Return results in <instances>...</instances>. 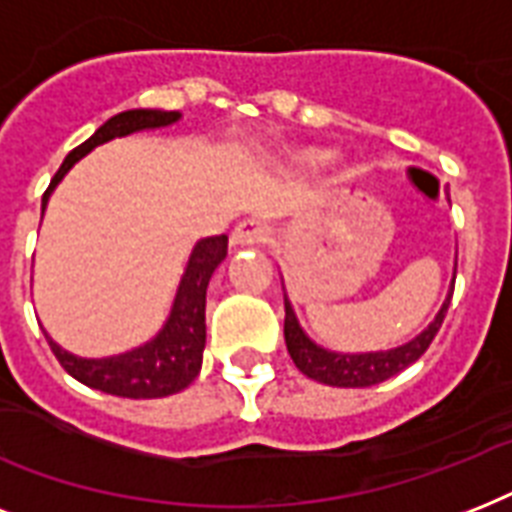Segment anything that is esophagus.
<instances>
[{"mask_svg":"<svg viewBox=\"0 0 512 512\" xmlns=\"http://www.w3.org/2000/svg\"><path fill=\"white\" fill-rule=\"evenodd\" d=\"M271 236V228L263 220H244L233 228L231 244L233 247H255V244H265Z\"/></svg>","mask_w":512,"mask_h":512,"instance_id":"34e87169","label":"esophagus"}]
</instances>
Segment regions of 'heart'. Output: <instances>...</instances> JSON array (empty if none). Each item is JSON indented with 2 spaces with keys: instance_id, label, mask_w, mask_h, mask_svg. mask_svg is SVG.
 <instances>
[{
  "instance_id": "1",
  "label": "heart",
  "mask_w": 512,
  "mask_h": 512,
  "mask_svg": "<svg viewBox=\"0 0 512 512\" xmlns=\"http://www.w3.org/2000/svg\"><path fill=\"white\" fill-rule=\"evenodd\" d=\"M287 162L300 170H316L329 162V154L324 148H297V151H287Z\"/></svg>"
}]
</instances>
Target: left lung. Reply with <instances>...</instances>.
<instances>
[{
    "instance_id": "1",
    "label": "left lung",
    "mask_w": 512,
    "mask_h": 512,
    "mask_svg": "<svg viewBox=\"0 0 512 512\" xmlns=\"http://www.w3.org/2000/svg\"><path fill=\"white\" fill-rule=\"evenodd\" d=\"M454 271H457V263H454ZM452 292L454 287L449 289V295H446L441 311L436 313V319L430 321L428 329H422L414 340L404 342L398 348L374 350V353H337V350L316 345L303 332L295 316V308L289 303V297L284 295V311H287V316H284V340H287L289 356H292L295 366L305 377L332 385V388H369V385L385 382L393 374L404 372L406 366H412L430 348V342L444 324Z\"/></svg>"
}]
</instances>
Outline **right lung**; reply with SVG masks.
Listing matches in <instances>:
<instances>
[{
  "label": "right lung",
  "instance_id": "obj_1",
  "mask_svg": "<svg viewBox=\"0 0 512 512\" xmlns=\"http://www.w3.org/2000/svg\"><path fill=\"white\" fill-rule=\"evenodd\" d=\"M177 119H180V111H159V108H132V111L111 116L103 127L95 130L92 138L84 140L82 146H76L63 159L60 170L52 177L50 188L42 196V215L55 185L82 156L90 154L92 148L103 146L114 138L132 135V132L170 127ZM225 255H228L225 233L196 241V247L191 249V257L185 263L183 276H180V284H177L175 300H172L170 316L164 321V327L159 329L154 340L143 342L127 353L108 358H79L60 348L58 342L44 332L60 366L74 380L84 382L87 388L122 398H164L188 388L199 374L201 353H204V342H207V324H204L207 284L217 265L225 260Z\"/></svg>",
  "mask_w": 512,
  "mask_h": 512
}]
</instances>
